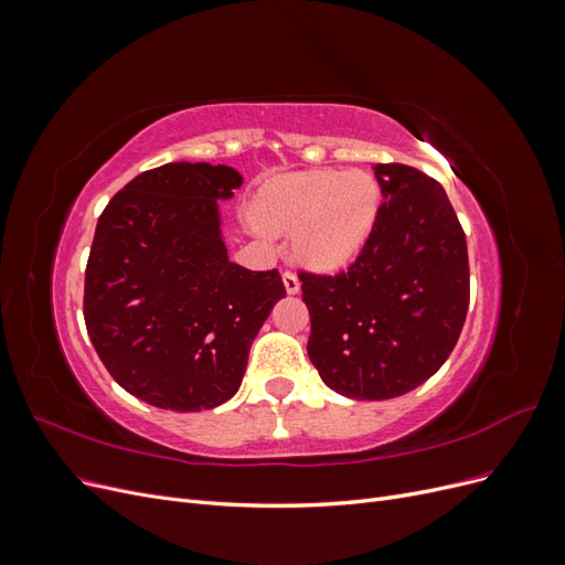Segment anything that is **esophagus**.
<instances>
[{
	"label": "esophagus",
	"mask_w": 565,
	"mask_h": 565,
	"mask_svg": "<svg viewBox=\"0 0 565 565\" xmlns=\"http://www.w3.org/2000/svg\"><path fill=\"white\" fill-rule=\"evenodd\" d=\"M282 282H285V289H287V295H297L299 292V278H297V273H292V270H285L282 273Z\"/></svg>",
	"instance_id": "34e87169"
}]
</instances>
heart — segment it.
<instances>
[{
    "instance_id": "obj_1",
    "label": "heart",
    "mask_w": 565,
    "mask_h": 565,
    "mask_svg": "<svg viewBox=\"0 0 565 565\" xmlns=\"http://www.w3.org/2000/svg\"><path fill=\"white\" fill-rule=\"evenodd\" d=\"M380 204L382 185L365 169H311L266 185L256 221L270 235H295L306 266L334 270L365 247Z\"/></svg>"
}]
</instances>
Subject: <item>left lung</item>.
Masks as SVG:
<instances>
[{
  "mask_svg": "<svg viewBox=\"0 0 565 565\" xmlns=\"http://www.w3.org/2000/svg\"><path fill=\"white\" fill-rule=\"evenodd\" d=\"M382 204L363 252L337 276L299 273L320 380L355 401L417 388L452 353L469 309L467 237L443 185L374 164Z\"/></svg>",
  "mask_w": 565,
  "mask_h": 565,
  "instance_id": "1",
  "label": "left lung"
}]
</instances>
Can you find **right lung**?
Listing matches in <instances>:
<instances>
[{
  "mask_svg": "<svg viewBox=\"0 0 565 565\" xmlns=\"http://www.w3.org/2000/svg\"><path fill=\"white\" fill-rule=\"evenodd\" d=\"M243 185L226 164L169 162L131 179L98 216L84 322L113 380L174 413L235 396L280 273L228 259L218 202Z\"/></svg>",
  "mask_w": 565,
  "mask_h": 565,
  "instance_id": "add662e5",
  "label": "right lung"
}]
</instances>
